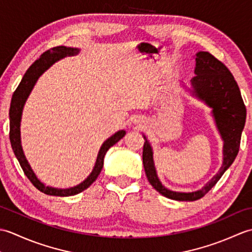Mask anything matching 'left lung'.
<instances>
[{
  "instance_id": "8db88e82",
  "label": "left lung",
  "mask_w": 252,
  "mask_h": 252,
  "mask_svg": "<svg viewBox=\"0 0 252 252\" xmlns=\"http://www.w3.org/2000/svg\"><path fill=\"white\" fill-rule=\"evenodd\" d=\"M195 77L190 80L189 94L211 108V116L223 141V161L220 170L208 183L195 191H175L165 187L159 180L154 162L151 143L144 136L143 164L148 182L155 189L169 199L194 201L210 190L236 158L242 132L246 122V107L238 85L226 66L208 52H198L194 56Z\"/></svg>"
}]
</instances>
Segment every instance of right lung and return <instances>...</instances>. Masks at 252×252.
Returning a JSON list of instances; mask_svg holds the SVG:
<instances>
[{"label":"right lung","instance_id":"add662e5","mask_svg":"<svg viewBox=\"0 0 252 252\" xmlns=\"http://www.w3.org/2000/svg\"><path fill=\"white\" fill-rule=\"evenodd\" d=\"M80 50L77 47H67V46H56L53 49L46 51L45 53L41 55L39 60H36L32 65L29 67L28 70L24 74L23 79L19 83V85L16 89L13 94L12 101H10V108H9V140L12 144V148L16 158L18 159L20 163L21 169L24 170L27 178L30 180V182L33 184L40 191L44 192L46 195L51 196H61V197H67V196H73L77 195L79 192L87 189L90 185H92L93 182L97 179L101 169L104 165V158L107 151L114 146L117 142H119L121 138L126 135V130H119L116 132L114 135L107 138L100 146L99 152L96 158V162L92 172L81 183L69 187V189H57V187L46 186L43 182H41L35 173L32 170L31 165L29 164L28 160H27L23 146H21V140H20V122H21V116H23V109L27 101V98L29 97L32 89L34 88L39 78L43 74L47 69L54 65L58 61L63 60V58L68 56H74L79 54Z\"/></svg>","mask_w":252,"mask_h":252}]
</instances>
